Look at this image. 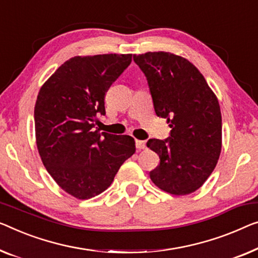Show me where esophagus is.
<instances>
[{
  "mask_svg": "<svg viewBox=\"0 0 258 258\" xmlns=\"http://www.w3.org/2000/svg\"><path fill=\"white\" fill-rule=\"evenodd\" d=\"M136 146L138 149H145L147 146H146L145 140H136Z\"/></svg>",
  "mask_w": 258,
  "mask_h": 258,
  "instance_id": "obj_1",
  "label": "esophagus"
}]
</instances>
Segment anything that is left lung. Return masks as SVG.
Returning a JSON list of instances; mask_svg holds the SVG:
<instances>
[{
    "label": "left lung",
    "mask_w": 258,
    "mask_h": 258,
    "mask_svg": "<svg viewBox=\"0 0 258 258\" xmlns=\"http://www.w3.org/2000/svg\"><path fill=\"white\" fill-rule=\"evenodd\" d=\"M144 73L156 116L167 118L170 137L149 139L160 164L149 172L157 187L175 196L198 190L214 170L221 152L218 98L190 61L168 52L133 55Z\"/></svg>",
    "instance_id": "8db88e82"
}]
</instances>
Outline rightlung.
<instances>
[{
    "label": "right lung",
    "instance_id": "obj_1",
    "mask_svg": "<svg viewBox=\"0 0 258 258\" xmlns=\"http://www.w3.org/2000/svg\"><path fill=\"white\" fill-rule=\"evenodd\" d=\"M131 61L132 54L74 56L40 88L34 106L38 151L48 174L73 197L102 194L136 153L132 137L95 130L96 116L105 114V92Z\"/></svg>",
    "mask_w": 258,
    "mask_h": 258
}]
</instances>
